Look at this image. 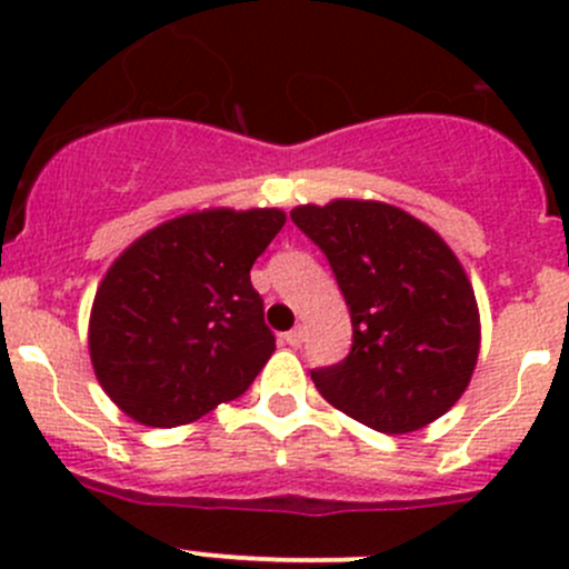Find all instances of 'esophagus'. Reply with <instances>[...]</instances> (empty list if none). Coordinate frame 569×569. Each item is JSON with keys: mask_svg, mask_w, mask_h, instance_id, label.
I'll use <instances>...</instances> for the list:
<instances>
[{"mask_svg": "<svg viewBox=\"0 0 569 569\" xmlns=\"http://www.w3.org/2000/svg\"><path fill=\"white\" fill-rule=\"evenodd\" d=\"M302 338H306V327H302V325H297L295 330L286 332V343H289V347H300Z\"/></svg>", "mask_w": 569, "mask_h": 569, "instance_id": "1", "label": "esophagus"}]
</instances>
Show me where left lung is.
<instances>
[{
	"label": "left lung",
	"mask_w": 569,
	"mask_h": 569,
	"mask_svg": "<svg viewBox=\"0 0 569 569\" xmlns=\"http://www.w3.org/2000/svg\"><path fill=\"white\" fill-rule=\"evenodd\" d=\"M352 317V349L311 371L336 410L386 435L449 412L479 358V308L460 258L427 222L380 200L297 206Z\"/></svg>",
	"instance_id": "left-lung-1"
}]
</instances>
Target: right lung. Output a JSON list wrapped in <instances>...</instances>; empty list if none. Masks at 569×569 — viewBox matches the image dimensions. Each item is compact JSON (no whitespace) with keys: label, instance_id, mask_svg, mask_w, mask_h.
<instances>
[{"label":"right lung","instance_id":"1","mask_svg":"<svg viewBox=\"0 0 569 569\" xmlns=\"http://www.w3.org/2000/svg\"><path fill=\"white\" fill-rule=\"evenodd\" d=\"M280 209H203L142 233L107 269L88 347L101 388L146 427L198 421L239 399L274 352L250 269Z\"/></svg>","mask_w":569,"mask_h":569}]
</instances>
